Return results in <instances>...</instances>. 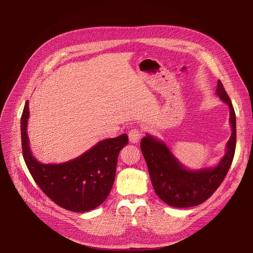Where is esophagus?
<instances>
[{
	"label": "esophagus",
	"instance_id": "esophagus-1",
	"mask_svg": "<svg viewBox=\"0 0 253 253\" xmlns=\"http://www.w3.org/2000/svg\"><path fill=\"white\" fill-rule=\"evenodd\" d=\"M129 140L132 143H137L141 137V131L138 128H133L129 131Z\"/></svg>",
	"mask_w": 253,
	"mask_h": 253
}]
</instances>
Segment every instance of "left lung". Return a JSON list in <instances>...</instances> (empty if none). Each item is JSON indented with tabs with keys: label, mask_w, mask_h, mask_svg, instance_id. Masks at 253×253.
Returning a JSON list of instances; mask_svg holds the SVG:
<instances>
[{
	"label": "left lung",
	"mask_w": 253,
	"mask_h": 253,
	"mask_svg": "<svg viewBox=\"0 0 253 253\" xmlns=\"http://www.w3.org/2000/svg\"><path fill=\"white\" fill-rule=\"evenodd\" d=\"M216 94L230 108L232 135L227 143V153L214 168L188 170L176 160L164 142L149 134L141 139L140 149L154 190L169 206L185 208L205 202L217 190L232 165L236 150V115L232 101L219 80Z\"/></svg>",
	"instance_id": "obj_1"
}]
</instances>
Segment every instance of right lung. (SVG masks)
<instances>
[{
	"label": "right lung",
	"mask_w": 253,
	"mask_h": 253,
	"mask_svg": "<svg viewBox=\"0 0 253 253\" xmlns=\"http://www.w3.org/2000/svg\"><path fill=\"white\" fill-rule=\"evenodd\" d=\"M29 100L21 116V145L24 162L37 184L58 206L85 212L104 202L114 184L118 156L128 142L127 134L99 141L72 161L42 164L32 155L26 127Z\"/></svg>",
	"instance_id": "add662e5"
}]
</instances>
